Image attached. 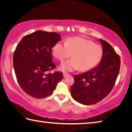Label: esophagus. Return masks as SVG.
I'll return each mask as SVG.
<instances>
[{"mask_svg": "<svg viewBox=\"0 0 132 132\" xmlns=\"http://www.w3.org/2000/svg\"><path fill=\"white\" fill-rule=\"evenodd\" d=\"M63 77H66L69 76H70V75L68 74V73H63Z\"/></svg>", "mask_w": 132, "mask_h": 132, "instance_id": "esophagus-1", "label": "esophagus"}]
</instances>
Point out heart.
Here are the masks:
<instances>
[{"label": "heart", "mask_w": 132, "mask_h": 132, "mask_svg": "<svg viewBox=\"0 0 132 132\" xmlns=\"http://www.w3.org/2000/svg\"><path fill=\"white\" fill-rule=\"evenodd\" d=\"M52 54L61 62L72 55L73 59L61 64V70L73 71L79 69L85 72L98 65L103 56V49L91 40L76 37L69 38L66 43H56L52 48Z\"/></svg>", "instance_id": "obj_1"}]
</instances>
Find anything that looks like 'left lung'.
<instances>
[{"instance_id": "left-lung-1", "label": "left lung", "mask_w": 132, "mask_h": 132, "mask_svg": "<svg viewBox=\"0 0 132 132\" xmlns=\"http://www.w3.org/2000/svg\"><path fill=\"white\" fill-rule=\"evenodd\" d=\"M100 41L103 49L100 63L92 70L74 76L75 82L70 88L73 99L86 105L96 104L105 98L112 90L119 72V56L106 41Z\"/></svg>"}]
</instances>
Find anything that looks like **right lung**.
<instances>
[{
  "instance_id": "obj_1",
  "label": "right lung",
  "mask_w": 132,
  "mask_h": 132,
  "mask_svg": "<svg viewBox=\"0 0 132 132\" xmlns=\"http://www.w3.org/2000/svg\"><path fill=\"white\" fill-rule=\"evenodd\" d=\"M59 34L37 31L24 36L13 55V67L23 91L35 98L48 97L63 79L61 71L49 73L56 68L52 50L61 39Z\"/></svg>"
}]
</instances>
